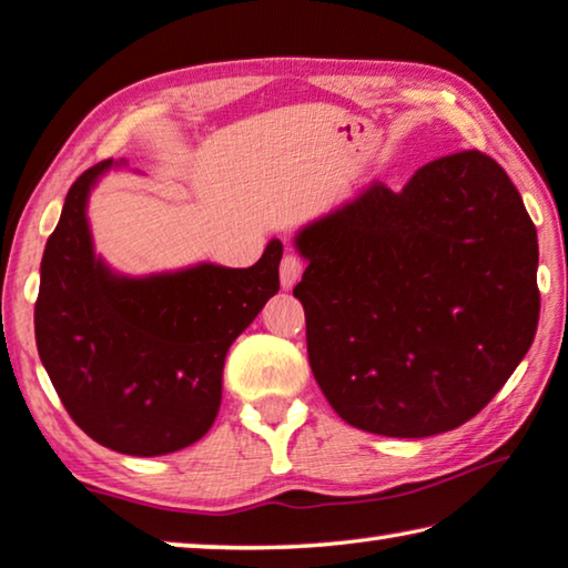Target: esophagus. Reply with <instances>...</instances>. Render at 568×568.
Wrapping results in <instances>:
<instances>
[{
  "mask_svg": "<svg viewBox=\"0 0 568 568\" xmlns=\"http://www.w3.org/2000/svg\"><path fill=\"white\" fill-rule=\"evenodd\" d=\"M301 273H303V260L298 255H285L281 260V285L285 291L301 281Z\"/></svg>",
  "mask_w": 568,
  "mask_h": 568,
  "instance_id": "34e87169",
  "label": "esophagus"
}]
</instances>
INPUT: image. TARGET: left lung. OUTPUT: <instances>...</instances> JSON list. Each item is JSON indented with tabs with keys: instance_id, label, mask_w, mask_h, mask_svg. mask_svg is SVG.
<instances>
[{
	"instance_id": "left-lung-1",
	"label": "left lung",
	"mask_w": 568,
	"mask_h": 568,
	"mask_svg": "<svg viewBox=\"0 0 568 568\" xmlns=\"http://www.w3.org/2000/svg\"><path fill=\"white\" fill-rule=\"evenodd\" d=\"M308 260L313 376L351 427L429 437L473 419L534 344L538 240L518 189L480 151L435 159L392 192L295 235Z\"/></svg>"
}]
</instances>
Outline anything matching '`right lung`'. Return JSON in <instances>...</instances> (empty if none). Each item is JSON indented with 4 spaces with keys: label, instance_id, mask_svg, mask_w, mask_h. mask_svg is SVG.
Returning a JSON list of instances; mask_svg holds the SVG:
<instances>
[{
    "label": "right lung",
    "instance_id": "add662e5",
    "mask_svg": "<svg viewBox=\"0 0 568 568\" xmlns=\"http://www.w3.org/2000/svg\"><path fill=\"white\" fill-rule=\"evenodd\" d=\"M105 159L70 186L44 245L34 338L62 407L98 445L156 457L194 445L222 402L224 356L281 291L283 242L252 267L200 263L115 275L93 252L85 206Z\"/></svg>",
    "mask_w": 568,
    "mask_h": 568
}]
</instances>
